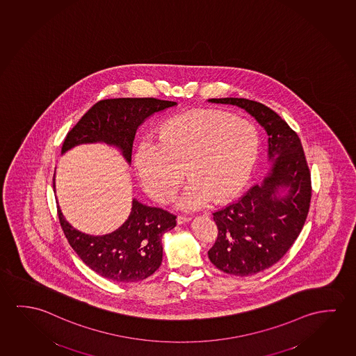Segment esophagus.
Instances as JSON below:
<instances>
[{
	"mask_svg": "<svg viewBox=\"0 0 356 356\" xmlns=\"http://www.w3.org/2000/svg\"><path fill=\"white\" fill-rule=\"evenodd\" d=\"M191 220V217H186V216H179L177 217V223L179 225H185V223H188Z\"/></svg>",
	"mask_w": 356,
	"mask_h": 356,
	"instance_id": "1",
	"label": "esophagus"
}]
</instances>
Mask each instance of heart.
Listing matches in <instances>:
<instances>
[{
    "mask_svg": "<svg viewBox=\"0 0 356 356\" xmlns=\"http://www.w3.org/2000/svg\"><path fill=\"white\" fill-rule=\"evenodd\" d=\"M259 153V136L248 120L222 111L180 115L160 127L156 143L143 140L134 166L152 197L166 202L184 180L188 185L177 200L185 211L225 202L245 186Z\"/></svg>",
    "mask_w": 356,
    "mask_h": 356,
    "instance_id": "1",
    "label": "heart"
}]
</instances>
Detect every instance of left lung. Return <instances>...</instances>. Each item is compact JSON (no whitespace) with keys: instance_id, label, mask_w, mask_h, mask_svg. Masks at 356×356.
<instances>
[{"instance_id":"1","label":"left lung","mask_w":356,"mask_h":356,"mask_svg":"<svg viewBox=\"0 0 356 356\" xmlns=\"http://www.w3.org/2000/svg\"><path fill=\"white\" fill-rule=\"evenodd\" d=\"M252 115L268 134V174L236 202L213 213L218 236L208 257L227 274L249 276L277 263L300 236L311 202L302 143L277 113L246 99H212Z\"/></svg>"}]
</instances>
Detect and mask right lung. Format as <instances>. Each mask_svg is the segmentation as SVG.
<instances>
[{
  "label": "right lung",
  "instance_id": "obj_1",
  "mask_svg": "<svg viewBox=\"0 0 356 356\" xmlns=\"http://www.w3.org/2000/svg\"><path fill=\"white\" fill-rule=\"evenodd\" d=\"M176 104L156 99L99 101L67 133L61 154L81 144L104 143L118 149L131 165L138 128L149 117ZM53 186L55 193V179ZM58 214L66 239L82 261L96 274L115 282H137L153 275L163 261L161 238L176 227V216L143 204L137 198L131 201L126 222L104 236H91L74 228L64 217L59 203Z\"/></svg>",
  "mask_w": 356,
  "mask_h": 356
}]
</instances>
